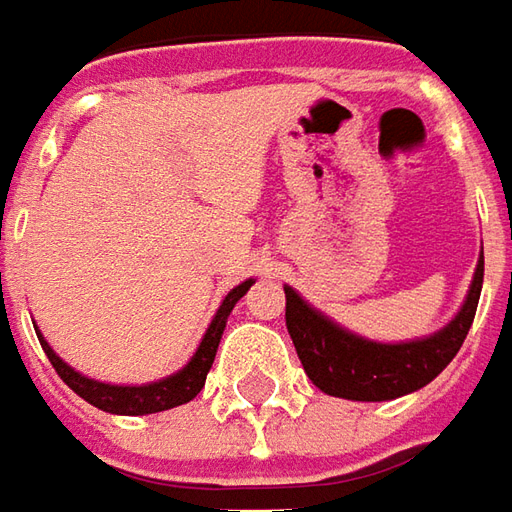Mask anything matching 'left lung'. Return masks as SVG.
Returning <instances> with one entry per match:
<instances>
[{
	"mask_svg": "<svg viewBox=\"0 0 512 512\" xmlns=\"http://www.w3.org/2000/svg\"><path fill=\"white\" fill-rule=\"evenodd\" d=\"M482 277L485 257L479 255L474 283L460 314L448 328L420 342L375 344L358 339L308 308L294 288H285V328L305 373L322 392L347 401H392L426 387L457 356L476 316Z\"/></svg>",
	"mask_w": 512,
	"mask_h": 512,
	"instance_id": "left-lung-1",
	"label": "left lung"
}]
</instances>
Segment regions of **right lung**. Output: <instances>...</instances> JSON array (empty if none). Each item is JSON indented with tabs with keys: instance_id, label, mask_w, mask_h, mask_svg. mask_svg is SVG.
I'll use <instances>...</instances> for the list:
<instances>
[{
	"instance_id": "right-lung-1",
	"label": "right lung",
	"mask_w": 512,
	"mask_h": 512,
	"mask_svg": "<svg viewBox=\"0 0 512 512\" xmlns=\"http://www.w3.org/2000/svg\"><path fill=\"white\" fill-rule=\"evenodd\" d=\"M249 285H252V280H246V283L229 291L227 300L221 302L218 314H215L212 325L207 328V336L198 344L196 356L190 358V364L176 375H170L165 381H156V384H148V387H111V384L92 381L86 375L75 373L72 367H66L64 361L52 353L50 344L41 339V333H38V342H41L44 353L50 358V364L55 367V373L61 375V381L72 392H78L83 401H89L92 406L103 409V412H111V415H154V412H165V409L193 401L201 392L212 361H215V350H218V342H221V333L227 328V316L232 314L235 302L249 291Z\"/></svg>"
}]
</instances>
